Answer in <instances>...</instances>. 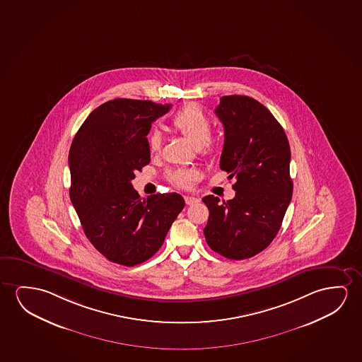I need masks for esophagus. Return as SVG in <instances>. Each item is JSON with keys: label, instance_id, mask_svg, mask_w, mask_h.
I'll list each match as a JSON object with an SVG mask.
<instances>
[{"label": "esophagus", "instance_id": "34e87169", "mask_svg": "<svg viewBox=\"0 0 362 362\" xmlns=\"http://www.w3.org/2000/svg\"><path fill=\"white\" fill-rule=\"evenodd\" d=\"M184 200H185L187 205H193L199 202V199H197L194 197H184Z\"/></svg>", "mask_w": 362, "mask_h": 362}]
</instances>
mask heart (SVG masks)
I'll use <instances>...</instances> for the list:
<instances>
[{
	"label": "heart",
	"mask_w": 362,
	"mask_h": 362,
	"mask_svg": "<svg viewBox=\"0 0 362 362\" xmlns=\"http://www.w3.org/2000/svg\"><path fill=\"white\" fill-rule=\"evenodd\" d=\"M172 126L192 141L202 152L208 153L213 149L211 121L198 105H188L178 110L172 118ZM148 147L152 153H157L162 148V134L158 131H151L147 136ZM198 174L193 169H177L168 174V180L179 188H189L197 180Z\"/></svg>",
	"instance_id": "obj_1"
}]
</instances>
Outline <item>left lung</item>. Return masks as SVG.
I'll list each match as a JSON object with an SVG mask.
<instances>
[{"mask_svg":"<svg viewBox=\"0 0 362 362\" xmlns=\"http://www.w3.org/2000/svg\"><path fill=\"white\" fill-rule=\"evenodd\" d=\"M224 126L221 169L235 178V197L203 198L210 249L231 260L254 257L280 230L293 197L288 136L265 105L247 95H224L215 110Z\"/></svg>","mask_w":362,"mask_h":362,"instance_id":"8db88e82","label":"left lung"}]
</instances>
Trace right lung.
<instances>
[{"label": "right lung", "mask_w": 362, "mask_h": 362, "mask_svg": "<svg viewBox=\"0 0 362 362\" xmlns=\"http://www.w3.org/2000/svg\"><path fill=\"white\" fill-rule=\"evenodd\" d=\"M172 105L117 98L95 108L69 149V197L84 234L110 262L134 267L160 249L183 210L177 193L141 199L132 180L151 162L147 136Z\"/></svg>", "instance_id": "add662e5"}]
</instances>
